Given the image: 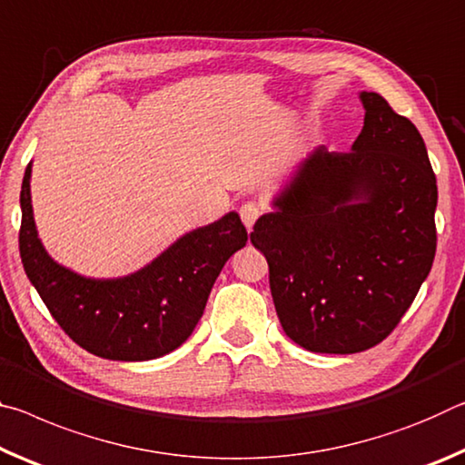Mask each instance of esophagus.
<instances>
[{
  "instance_id": "obj_1",
  "label": "esophagus",
  "mask_w": 465,
  "mask_h": 465,
  "mask_svg": "<svg viewBox=\"0 0 465 465\" xmlns=\"http://www.w3.org/2000/svg\"><path fill=\"white\" fill-rule=\"evenodd\" d=\"M239 214H241L242 224L247 226V231H251V228H253V224L257 223V218L262 216V205L255 203V202H247V203L241 205Z\"/></svg>"
}]
</instances>
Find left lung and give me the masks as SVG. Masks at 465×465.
Returning a JSON list of instances; mask_svg holds the SVG:
<instances>
[{
  "label": "left lung",
  "mask_w": 465,
  "mask_h": 465,
  "mask_svg": "<svg viewBox=\"0 0 465 465\" xmlns=\"http://www.w3.org/2000/svg\"><path fill=\"white\" fill-rule=\"evenodd\" d=\"M364 125L350 152L301 158L257 220L286 336L322 354L383 341L435 260L437 179L422 135L377 93H359Z\"/></svg>",
  "instance_id": "obj_1"
}]
</instances>
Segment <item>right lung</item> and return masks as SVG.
Masks as SVG:
<instances>
[{
	"label": "right lung",
	"instance_id": "1",
	"mask_svg": "<svg viewBox=\"0 0 465 465\" xmlns=\"http://www.w3.org/2000/svg\"><path fill=\"white\" fill-rule=\"evenodd\" d=\"M33 163L20 192V257L30 284L75 344L109 361L161 359L192 336L228 257L245 247L237 212L193 228L127 276L90 278L47 253L35 224Z\"/></svg>",
	"mask_w": 465,
	"mask_h": 465
}]
</instances>
